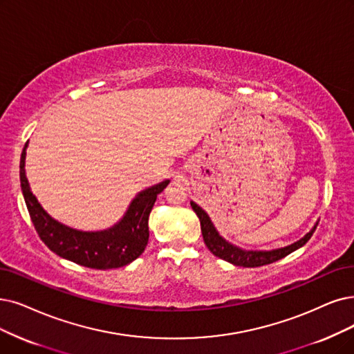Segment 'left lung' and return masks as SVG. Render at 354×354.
Masks as SVG:
<instances>
[{"mask_svg": "<svg viewBox=\"0 0 354 354\" xmlns=\"http://www.w3.org/2000/svg\"><path fill=\"white\" fill-rule=\"evenodd\" d=\"M190 205H192L193 210L196 212V215L201 219L203 241H205L206 247L210 250V252L215 254L216 257H219L225 261L232 263L235 266H241V267H260V266L270 264V263H274L280 259L289 256L290 252L301 248L302 245H305L309 241V238L313 236V234L317 230V225H318L317 223L313 228V231L308 232L302 239H299L298 243L288 245L285 248H279V250H273V251H245V250L238 248L230 243H226L225 239L218 234V231L215 230V226L210 222L206 212L201 206H197L194 202H190Z\"/></svg>", "mask_w": 354, "mask_h": 354, "instance_id": "8db88e82", "label": "left lung"}]
</instances>
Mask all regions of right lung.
Here are the masks:
<instances>
[{"mask_svg": "<svg viewBox=\"0 0 354 354\" xmlns=\"http://www.w3.org/2000/svg\"><path fill=\"white\" fill-rule=\"evenodd\" d=\"M26 147L27 142L20 160V183L24 202L36 232L50 251L80 266L98 270L126 266L144 252L149 238L148 218L157 196L169 183L168 180L139 193L123 219L113 228L100 232H82L52 219L30 192L24 171Z\"/></svg>", "mask_w": 354, "mask_h": 354, "instance_id": "right-lung-1", "label": "right lung"}]
</instances>
